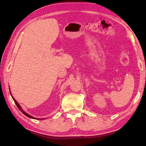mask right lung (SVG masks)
<instances>
[{
  "label": "right lung",
  "mask_w": 146,
  "mask_h": 146,
  "mask_svg": "<svg viewBox=\"0 0 146 146\" xmlns=\"http://www.w3.org/2000/svg\"><path fill=\"white\" fill-rule=\"evenodd\" d=\"M12 98H13V100H14V102H15V104H16V105H17V107H18V108L19 109V110L21 111H22V113H23V114H24V115H25L26 116H27V117H29V118H33V119H37V118H35V117H32V116H31V115H28V113H26L25 111H23V110H22V108H21V106H20V105L19 104V103H18V102H17V101H16L15 100V99H14V98H13V97H12Z\"/></svg>",
  "instance_id": "add662e5"
}]
</instances>
